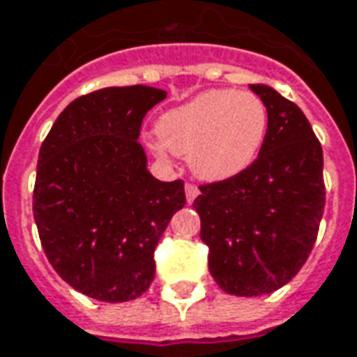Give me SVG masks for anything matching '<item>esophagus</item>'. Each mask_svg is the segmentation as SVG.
<instances>
[{"label": "esophagus", "instance_id": "esophagus-1", "mask_svg": "<svg viewBox=\"0 0 357 357\" xmlns=\"http://www.w3.org/2000/svg\"><path fill=\"white\" fill-rule=\"evenodd\" d=\"M184 192H186V202L190 204V202H195V198L198 196V186L188 183L186 186H184Z\"/></svg>", "mask_w": 357, "mask_h": 357}]
</instances>
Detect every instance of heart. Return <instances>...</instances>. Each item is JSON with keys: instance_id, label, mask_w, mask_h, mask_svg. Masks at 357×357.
<instances>
[{"instance_id": "heart-1", "label": "heart", "mask_w": 357, "mask_h": 357, "mask_svg": "<svg viewBox=\"0 0 357 357\" xmlns=\"http://www.w3.org/2000/svg\"><path fill=\"white\" fill-rule=\"evenodd\" d=\"M269 128V112L253 92L206 90L157 121L153 149L188 157L190 171L208 183L228 181L257 159Z\"/></svg>"}]
</instances>
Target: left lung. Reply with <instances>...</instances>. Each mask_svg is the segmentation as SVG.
<instances>
[{"mask_svg":"<svg viewBox=\"0 0 357 357\" xmlns=\"http://www.w3.org/2000/svg\"><path fill=\"white\" fill-rule=\"evenodd\" d=\"M250 88L269 112L261 151L243 173L202 184L192 204L208 269L236 296L269 295L301 271L326 200L322 147L301 107L271 86Z\"/></svg>","mask_w":357,"mask_h":357,"instance_id":"obj_1","label":"left lung"}]
</instances>
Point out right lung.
<instances>
[{
  "instance_id": "1",
  "label": "right lung",
  "mask_w": 357,
  "mask_h": 357,
  "mask_svg": "<svg viewBox=\"0 0 357 357\" xmlns=\"http://www.w3.org/2000/svg\"><path fill=\"white\" fill-rule=\"evenodd\" d=\"M165 98L141 84L80 96L40 145L33 216L43 250L96 301L126 303L149 289L155 248L186 204L183 181L155 178L137 141L145 114Z\"/></svg>"
}]
</instances>
